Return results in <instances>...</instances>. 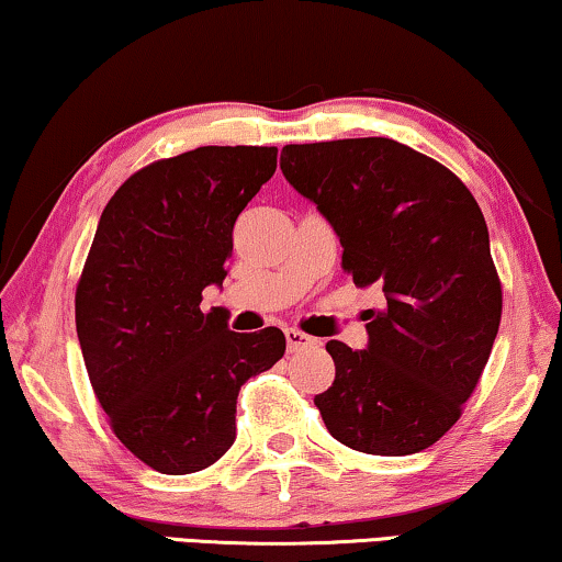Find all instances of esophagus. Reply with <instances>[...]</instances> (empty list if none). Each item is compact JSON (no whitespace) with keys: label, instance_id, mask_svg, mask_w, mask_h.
Instances as JSON below:
<instances>
[{"label":"esophagus","instance_id":"1","mask_svg":"<svg viewBox=\"0 0 562 562\" xmlns=\"http://www.w3.org/2000/svg\"><path fill=\"white\" fill-rule=\"evenodd\" d=\"M286 345H289V352H296V350H304V348H314L317 340L310 335L299 333V329H286Z\"/></svg>","mask_w":562,"mask_h":562}]
</instances>
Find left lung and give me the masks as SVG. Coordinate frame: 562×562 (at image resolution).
<instances>
[{
	"mask_svg": "<svg viewBox=\"0 0 562 562\" xmlns=\"http://www.w3.org/2000/svg\"><path fill=\"white\" fill-rule=\"evenodd\" d=\"M281 171L342 243V268L386 296L368 350L329 340L333 386L314 396L329 435L368 456L435 445L479 386L502 322L488 227L450 168L389 137L286 145Z\"/></svg>",
	"mask_w": 562,
	"mask_h": 562,
	"instance_id": "obj_1",
	"label": "left lung"
}]
</instances>
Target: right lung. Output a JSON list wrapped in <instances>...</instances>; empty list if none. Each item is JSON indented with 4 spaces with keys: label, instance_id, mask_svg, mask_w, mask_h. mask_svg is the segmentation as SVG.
Masks as SVG:
<instances>
[{
    "label": "right lung",
    "instance_id": "1",
    "mask_svg": "<svg viewBox=\"0 0 562 562\" xmlns=\"http://www.w3.org/2000/svg\"><path fill=\"white\" fill-rule=\"evenodd\" d=\"M279 148L204 145L153 160L114 191L76 283V333L117 440L153 471L210 468L235 442L240 386L283 358L279 327L240 335L202 310L233 227Z\"/></svg>",
    "mask_w": 562,
    "mask_h": 562
}]
</instances>
